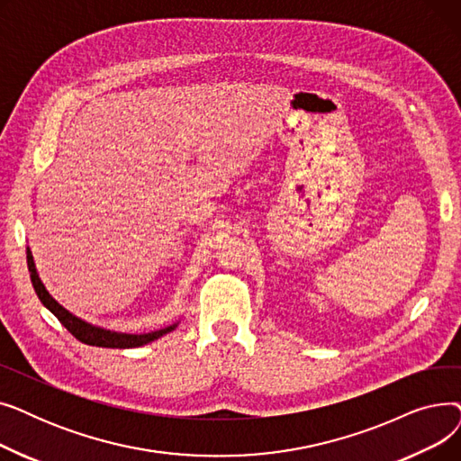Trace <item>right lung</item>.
<instances>
[{"label": "right lung", "instance_id": "1", "mask_svg": "<svg viewBox=\"0 0 461 461\" xmlns=\"http://www.w3.org/2000/svg\"><path fill=\"white\" fill-rule=\"evenodd\" d=\"M28 267H30V276H32V282H33V287H35V294L37 297L41 299V303L50 310L54 316L59 320V323L77 338V340H80L82 344H87V346H95V348H117V349H129V348H140V346H145L149 342H155L158 340L160 336L172 332L177 323L169 325V327H164L160 330H153V332H143V334H127V332H115V330H108V329H103V327H96V325H91L80 318H77L75 313H70L68 310H65L50 294L46 292L44 284L41 282L39 275H37V269H35V263H33V256H32V250L28 249Z\"/></svg>", "mask_w": 461, "mask_h": 461}]
</instances>
